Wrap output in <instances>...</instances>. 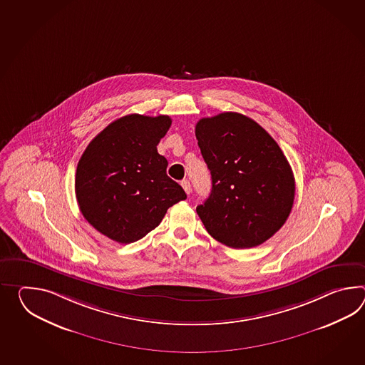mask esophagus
<instances>
[{
    "label": "esophagus",
    "instance_id": "1",
    "mask_svg": "<svg viewBox=\"0 0 365 365\" xmlns=\"http://www.w3.org/2000/svg\"><path fill=\"white\" fill-rule=\"evenodd\" d=\"M180 185H182V187H183V190L186 191L187 195L191 194V185H190V182H188L187 179H183Z\"/></svg>",
    "mask_w": 365,
    "mask_h": 365
}]
</instances>
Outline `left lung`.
I'll use <instances>...</instances> for the list:
<instances>
[{"mask_svg": "<svg viewBox=\"0 0 365 365\" xmlns=\"http://www.w3.org/2000/svg\"><path fill=\"white\" fill-rule=\"evenodd\" d=\"M195 135L211 171V195L196 207L207 232L233 249L266 242L283 227L294 200V177L280 146L238 113L202 118Z\"/></svg>", "mask_w": 365, "mask_h": 365, "instance_id": "1", "label": "left lung"}]
</instances>
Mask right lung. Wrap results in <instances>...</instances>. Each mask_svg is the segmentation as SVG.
I'll list each match as a JSON object with an SVG mask.
<instances>
[{
	"instance_id": "add662e5",
	"label": "right lung",
	"mask_w": 365,
	"mask_h": 365,
	"mask_svg": "<svg viewBox=\"0 0 365 365\" xmlns=\"http://www.w3.org/2000/svg\"><path fill=\"white\" fill-rule=\"evenodd\" d=\"M171 125L168 115H125L90 141L76 171V197L83 217L119 243L138 241L187 197L168 177L157 145Z\"/></svg>"
}]
</instances>
